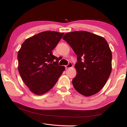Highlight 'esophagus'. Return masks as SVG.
Instances as JSON below:
<instances>
[{"label":"esophagus","mask_w":127,"mask_h":127,"mask_svg":"<svg viewBox=\"0 0 127 127\" xmlns=\"http://www.w3.org/2000/svg\"><path fill=\"white\" fill-rule=\"evenodd\" d=\"M65 69H68V68H72V64L71 63H69L68 65H65Z\"/></svg>","instance_id":"34e87169"}]
</instances>
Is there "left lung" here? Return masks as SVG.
Masks as SVG:
<instances>
[{"instance_id":"1","label":"left lung","mask_w":127,"mask_h":127,"mask_svg":"<svg viewBox=\"0 0 127 127\" xmlns=\"http://www.w3.org/2000/svg\"><path fill=\"white\" fill-rule=\"evenodd\" d=\"M63 39L77 55V74L72 81L74 88L86 96L97 93L112 70V52L108 43L103 37L86 31L67 33Z\"/></svg>"}]
</instances>
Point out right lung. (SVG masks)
<instances>
[{
  "mask_svg": "<svg viewBox=\"0 0 127 127\" xmlns=\"http://www.w3.org/2000/svg\"><path fill=\"white\" fill-rule=\"evenodd\" d=\"M64 33L42 32L27 39L18 51V70L32 92L41 95L51 90L65 70L52 55Z\"/></svg>",
  "mask_w": 127,
  "mask_h": 127,
  "instance_id": "right-lung-1",
  "label": "right lung"
}]
</instances>
